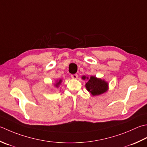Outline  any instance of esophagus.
<instances>
[{"label": "esophagus", "mask_w": 147, "mask_h": 147, "mask_svg": "<svg viewBox=\"0 0 147 147\" xmlns=\"http://www.w3.org/2000/svg\"><path fill=\"white\" fill-rule=\"evenodd\" d=\"M71 78L73 79H78V75L77 74H71Z\"/></svg>", "instance_id": "34e87169"}]
</instances>
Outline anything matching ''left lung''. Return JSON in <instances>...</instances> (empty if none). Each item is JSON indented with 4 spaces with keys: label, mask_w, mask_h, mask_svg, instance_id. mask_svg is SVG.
Returning a JSON list of instances; mask_svg holds the SVG:
<instances>
[{
    "label": "left lung",
    "mask_w": 147,
    "mask_h": 147,
    "mask_svg": "<svg viewBox=\"0 0 147 147\" xmlns=\"http://www.w3.org/2000/svg\"><path fill=\"white\" fill-rule=\"evenodd\" d=\"M82 79L87 80V82L85 84L86 88L94 96L104 94L108 90V83L104 80L97 78L93 76L90 78L83 76Z\"/></svg>",
    "instance_id": "left-lung-1"
}]
</instances>
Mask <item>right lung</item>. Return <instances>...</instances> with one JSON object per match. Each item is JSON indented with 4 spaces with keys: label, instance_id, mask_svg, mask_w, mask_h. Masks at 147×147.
<instances>
[{
    "label": "right lung",
    "instance_id": "obj_1",
    "mask_svg": "<svg viewBox=\"0 0 147 147\" xmlns=\"http://www.w3.org/2000/svg\"><path fill=\"white\" fill-rule=\"evenodd\" d=\"M62 83V80L60 79V80H59L58 82H57V83H55V86L56 87H58L60 85V83Z\"/></svg>",
    "mask_w": 147,
    "mask_h": 147
}]
</instances>
